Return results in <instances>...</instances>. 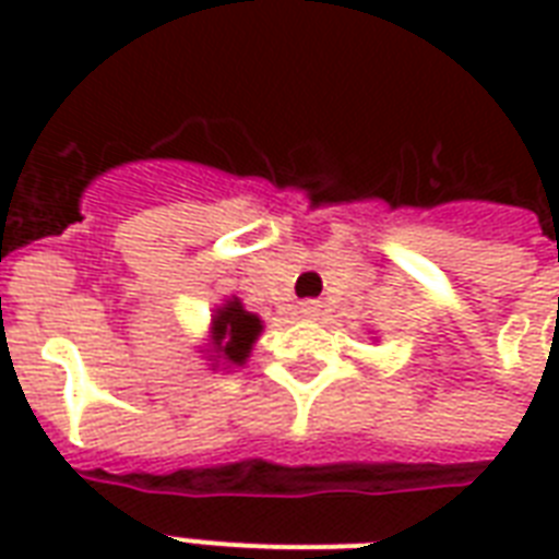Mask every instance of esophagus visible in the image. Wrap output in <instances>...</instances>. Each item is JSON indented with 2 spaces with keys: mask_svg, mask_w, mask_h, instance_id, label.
<instances>
[{
  "mask_svg": "<svg viewBox=\"0 0 559 559\" xmlns=\"http://www.w3.org/2000/svg\"><path fill=\"white\" fill-rule=\"evenodd\" d=\"M316 310H319V307H316L313 301H305V305H301V310H298V313L305 316V319H313Z\"/></svg>",
  "mask_w": 559,
  "mask_h": 559,
  "instance_id": "1",
  "label": "esophagus"
}]
</instances>
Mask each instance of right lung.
<instances>
[{
  "label": "right lung",
  "mask_w": 559,
  "mask_h": 559,
  "mask_svg": "<svg viewBox=\"0 0 559 559\" xmlns=\"http://www.w3.org/2000/svg\"><path fill=\"white\" fill-rule=\"evenodd\" d=\"M258 333H261V319L246 313L240 301H228L214 316V340L219 345V354L235 366H240L249 357V348L258 340Z\"/></svg>",
  "instance_id": "add662e5"
}]
</instances>
